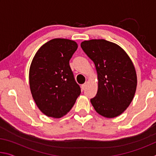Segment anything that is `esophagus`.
Here are the masks:
<instances>
[{"label": "esophagus", "instance_id": "34e87169", "mask_svg": "<svg viewBox=\"0 0 156 156\" xmlns=\"http://www.w3.org/2000/svg\"><path fill=\"white\" fill-rule=\"evenodd\" d=\"M87 85V83H85L83 84H82V85H81V88H82V89H83V90H84V89L86 88Z\"/></svg>", "mask_w": 156, "mask_h": 156}]
</instances>
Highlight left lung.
I'll return each mask as SVG.
<instances>
[{
  "label": "left lung",
  "instance_id": "8db88e82",
  "mask_svg": "<svg viewBox=\"0 0 156 156\" xmlns=\"http://www.w3.org/2000/svg\"><path fill=\"white\" fill-rule=\"evenodd\" d=\"M80 46L97 71L98 88L90 100L92 105L105 118L117 117L129 106L136 93L137 76L133 62L119 45L104 39L84 41Z\"/></svg>",
  "mask_w": 156,
  "mask_h": 156
}]
</instances>
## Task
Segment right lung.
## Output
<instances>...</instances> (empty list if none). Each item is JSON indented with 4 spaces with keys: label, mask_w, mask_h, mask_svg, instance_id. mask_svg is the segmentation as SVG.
<instances>
[{
    "label": "right lung",
    "mask_w": 156,
    "mask_h": 156,
    "mask_svg": "<svg viewBox=\"0 0 156 156\" xmlns=\"http://www.w3.org/2000/svg\"><path fill=\"white\" fill-rule=\"evenodd\" d=\"M78 48L75 41L54 38L44 44L31 61L29 79L32 97L44 115L67 114L80 94L69 60Z\"/></svg>",
    "instance_id": "right-lung-1"
}]
</instances>
